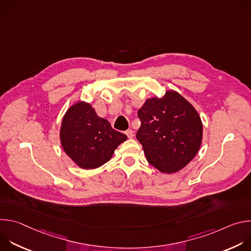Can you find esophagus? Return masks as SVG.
<instances>
[{"mask_svg": "<svg viewBox=\"0 0 251 251\" xmlns=\"http://www.w3.org/2000/svg\"><path fill=\"white\" fill-rule=\"evenodd\" d=\"M125 134L127 135V137H128L129 139H132V138H133V136H134V132H133L131 129H129V130L125 131Z\"/></svg>", "mask_w": 251, "mask_h": 251, "instance_id": "1", "label": "esophagus"}]
</instances>
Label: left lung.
I'll list each match as a JSON object with an SVG mask.
<instances>
[{
    "label": "left lung",
    "mask_w": 251,
    "mask_h": 251,
    "mask_svg": "<svg viewBox=\"0 0 251 251\" xmlns=\"http://www.w3.org/2000/svg\"><path fill=\"white\" fill-rule=\"evenodd\" d=\"M141 126L136 138L147 161L162 173L182 170L197 155L202 123L194 106L176 91L147 99L138 110Z\"/></svg>",
    "instance_id": "1"
}]
</instances>
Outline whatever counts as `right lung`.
<instances>
[{
    "mask_svg": "<svg viewBox=\"0 0 251 251\" xmlns=\"http://www.w3.org/2000/svg\"><path fill=\"white\" fill-rule=\"evenodd\" d=\"M127 136L97 116L86 102L73 105L65 113L60 141L64 152L82 169H96L108 162Z\"/></svg>",
    "mask_w": 251,
    "mask_h": 251,
    "instance_id": "right-lung-1",
    "label": "right lung"
}]
</instances>
